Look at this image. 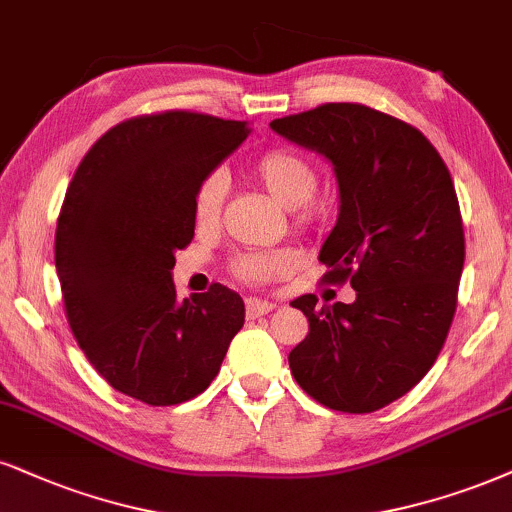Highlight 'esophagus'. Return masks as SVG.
Here are the masks:
<instances>
[{
    "label": "esophagus",
    "mask_w": 512,
    "mask_h": 512,
    "mask_svg": "<svg viewBox=\"0 0 512 512\" xmlns=\"http://www.w3.org/2000/svg\"><path fill=\"white\" fill-rule=\"evenodd\" d=\"M275 308L273 301H263V299H246V315L249 318H258V315H266Z\"/></svg>",
    "instance_id": "obj_1"
}]
</instances>
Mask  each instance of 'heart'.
<instances>
[{
    "mask_svg": "<svg viewBox=\"0 0 512 512\" xmlns=\"http://www.w3.org/2000/svg\"><path fill=\"white\" fill-rule=\"evenodd\" d=\"M258 182L266 187L270 197H275L282 206L294 208V220L299 225H308L313 220L311 199L318 192V168L308 159L304 151L292 147H273L263 151L254 163ZM227 197V175L225 170L206 173L194 189V220L201 227H213L223 216ZM294 254L289 249H256L242 251L230 258V273L246 285H263L292 273Z\"/></svg>",
    "mask_w": 512,
    "mask_h": 512,
    "instance_id": "obj_1",
    "label": "heart"
}]
</instances>
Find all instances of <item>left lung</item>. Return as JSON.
Segmentation results:
<instances>
[{
  "mask_svg": "<svg viewBox=\"0 0 512 512\" xmlns=\"http://www.w3.org/2000/svg\"><path fill=\"white\" fill-rule=\"evenodd\" d=\"M270 128L332 161L342 206L323 282L356 289L353 304L292 301L308 334L289 368L323 406L372 413L408 394L449 337L465 261L451 173L418 128L365 104H320Z\"/></svg>",
  "mask_w": 512,
  "mask_h": 512,
  "instance_id": "left-lung-1",
  "label": "left lung"
}]
</instances>
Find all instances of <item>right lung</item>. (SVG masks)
I'll return each instance as SVG.
<instances>
[{
	"mask_svg": "<svg viewBox=\"0 0 512 512\" xmlns=\"http://www.w3.org/2000/svg\"><path fill=\"white\" fill-rule=\"evenodd\" d=\"M249 132L197 111L144 113L106 130L66 189L54 261L68 325L92 368L149 406L199 396L244 325L223 285L178 304L170 270L194 237V189Z\"/></svg>",
	"mask_w": 512,
	"mask_h": 512,
	"instance_id": "obj_1",
	"label": "right lung"
}]
</instances>
